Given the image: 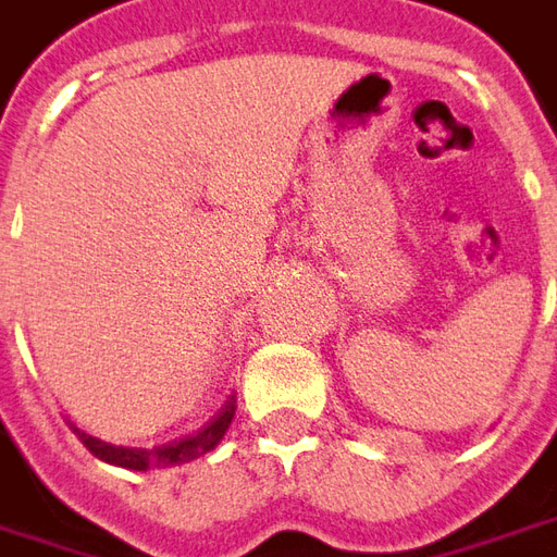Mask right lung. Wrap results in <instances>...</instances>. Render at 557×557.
Here are the masks:
<instances>
[{"label": "right lung", "instance_id": "1", "mask_svg": "<svg viewBox=\"0 0 557 557\" xmlns=\"http://www.w3.org/2000/svg\"><path fill=\"white\" fill-rule=\"evenodd\" d=\"M235 395L225 400V407L220 413L213 416L211 422L205 428H198L196 434H186L181 441L162 443V446H153V449H144V446H114V443L96 441L84 434L81 428H75V434L81 437V443L87 446L89 453L96 458H102L108 465H120V468L129 470H147V468H171V465H184V461H193L198 455L211 453L216 443L223 441V434L232 425V416H235Z\"/></svg>", "mask_w": 557, "mask_h": 557}]
</instances>
